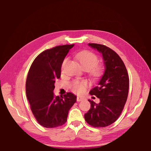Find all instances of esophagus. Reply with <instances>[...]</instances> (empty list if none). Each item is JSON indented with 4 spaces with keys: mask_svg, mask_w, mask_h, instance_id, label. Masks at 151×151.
Here are the masks:
<instances>
[{
    "mask_svg": "<svg viewBox=\"0 0 151 151\" xmlns=\"http://www.w3.org/2000/svg\"><path fill=\"white\" fill-rule=\"evenodd\" d=\"M76 100H77L78 102H80V101H82L83 100V98L81 97H77V99H76Z\"/></svg>",
    "mask_w": 151,
    "mask_h": 151,
    "instance_id": "esophagus-1",
    "label": "esophagus"
}]
</instances>
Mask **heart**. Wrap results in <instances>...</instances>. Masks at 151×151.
Wrapping results in <instances>:
<instances>
[{"label": "heart", "instance_id": "1", "mask_svg": "<svg viewBox=\"0 0 151 151\" xmlns=\"http://www.w3.org/2000/svg\"><path fill=\"white\" fill-rule=\"evenodd\" d=\"M76 59L84 69L94 78H97L102 74V68L98 65L99 58L96 54L89 50L79 52L75 54ZM67 58L63 60L62 67H64ZM70 88L73 92L81 94L84 92L88 86V82L85 80H75L70 84Z\"/></svg>", "mask_w": 151, "mask_h": 151}]
</instances>
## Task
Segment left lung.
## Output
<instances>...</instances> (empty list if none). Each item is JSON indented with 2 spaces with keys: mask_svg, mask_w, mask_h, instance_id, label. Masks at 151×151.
I'll list each match as a JSON object with an SVG mask.
<instances>
[{
  "mask_svg": "<svg viewBox=\"0 0 151 151\" xmlns=\"http://www.w3.org/2000/svg\"><path fill=\"white\" fill-rule=\"evenodd\" d=\"M88 45L102 54L105 70L98 85L89 91L100 102L89 100L91 108L84 118L92 127H106L114 123L122 113L129 95V76L123 60L114 50L104 45Z\"/></svg>",
  "mask_w": 151,
  "mask_h": 151,
  "instance_id": "1",
  "label": "left lung"
}]
</instances>
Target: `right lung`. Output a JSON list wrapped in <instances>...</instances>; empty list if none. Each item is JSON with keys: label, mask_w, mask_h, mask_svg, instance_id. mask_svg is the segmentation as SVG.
I'll use <instances>...</instances> for the list:
<instances>
[{"label": "right lung", "mask_w": 151, "mask_h": 151, "mask_svg": "<svg viewBox=\"0 0 151 151\" xmlns=\"http://www.w3.org/2000/svg\"><path fill=\"white\" fill-rule=\"evenodd\" d=\"M74 44L59 45L40 53L32 63L26 81V93L30 109L38 123L46 128L62 126L76 97L67 93L54 97V83L60 78L63 60Z\"/></svg>", "instance_id": "right-lung-1"}]
</instances>
